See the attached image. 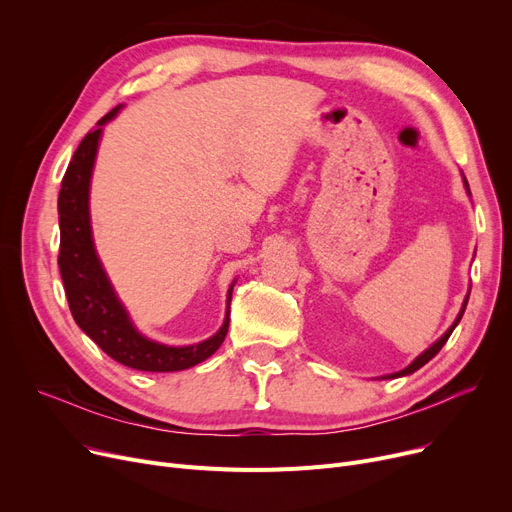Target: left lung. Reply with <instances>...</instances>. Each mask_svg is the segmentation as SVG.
<instances>
[{
	"mask_svg": "<svg viewBox=\"0 0 512 512\" xmlns=\"http://www.w3.org/2000/svg\"><path fill=\"white\" fill-rule=\"evenodd\" d=\"M467 188H469V186H467ZM467 301H469V297L465 299V305H463V309H461L459 317H456V321H454V324H452V328H450V330H448V332H446V334H444V336H442V338H440V340H438V342H436L434 346H429V348H427V351H425L423 355H419V357H417V359H415V361H413V363H411V365H409L407 369H402V371L394 373V375H392V378H400V375H409V373L417 371V369H419V367H423V365H425V363H427L429 359H434V357H436V355L440 353V348H442V346L446 344V340L450 338L452 330H454V328H456V324H459V321H461V317H463V313H465V307H467Z\"/></svg>",
	"mask_w": 512,
	"mask_h": 512,
	"instance_id": "left-lung-1",
	"label": "left lung"
}]
</instances>
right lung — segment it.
I'll return each mask as SVG.
<instances>
[{"mask_svg":"<svg viewBox=\"0 0 512 512\" xmlns=\"http://www.w3.org/2000/svg\"><path fill=\"white\" fill-rule=\"evenodd\" d=\"M118 112L105 114L95 130L87 132L85 139L76 147L68 170L62 178L58 197L60 213V255L58 265L66 288V299L72 317L99 348L114 361L139 369V371H180L188 369L222 346L230 311L226 313L224 326L209 340L193 346H166L143 338L132 328L130 319L116 299L107 282L103 267L95 255L91 224H89V180L97 143L101 137V124L112 120Z\"/></svg>","mask_w":512,"mask_h":512,"instance_id":"right-lung-1","label":"right lung"}]
</instances>
